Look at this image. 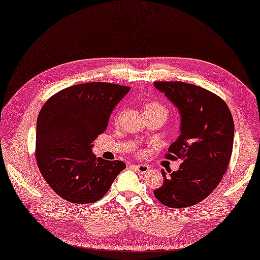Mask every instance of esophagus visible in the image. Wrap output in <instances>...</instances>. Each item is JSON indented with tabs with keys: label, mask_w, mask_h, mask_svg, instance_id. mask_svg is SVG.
<instances>
[{
	"label": "esophagus",
	"mask_w": 260,
	"mask_h": 260,
	"mask_svg": "<svg viewBox=\"0 0 260 260\" xmlns=\"http://www.w3.org/2000/svg\"><path fill=\"white\" fill-rule=\"evenodd\" d=\"M132 167L135 168L139 172V174H142V175H144V174H146V172L149 171V167L147 166V165H133Z\"/></svg>",
	"instance_id": "1"
}]
</instances>
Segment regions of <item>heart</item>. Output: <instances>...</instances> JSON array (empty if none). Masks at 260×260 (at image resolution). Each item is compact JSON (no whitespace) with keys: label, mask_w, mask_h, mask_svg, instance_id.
Instances as JSON below:
<instances>
[{"label":"heart","mask_w":260,"mask_h":260,"mask_svg":"<svg viewBox=\"0 0 260 260\" xmlns=\"http://www.w3.org/2000/svg\"><path fill=\"white\" fill-rule=\"evenodd\" d=\"M145 112H162L166 113V109L159 103H152L145 107Z\"/></svg>","instance_id":"1"}]
</instances>
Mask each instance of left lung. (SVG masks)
I'll use <instances>...</instances> for the list:
<instances>
[{
	"mask_svg": "<svg viewBox=\"0 0 260 260\" xmlns=\"http://www.w3.org/2000/svg\"><path fill=\"white\" fill-rule=\"evenodd\" d=\"M179 109L181 135L166 157L181 159L178 171L161 170L162 186L154 191L165 206L185 208L199 204L215 190L229 166L234 122L225 102L199 85L181 81H156Z\"/></svg>",
	"mask_w": 260,
	"mask_h": 260,
	"instance_id": "1",
	"label": "left lung"
}]
</instances>
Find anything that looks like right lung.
I'll return each instance as SVG.
<instances>
[{
    "instance_id": "obj_1",
    "label": "right lung",
    "mask_w": 260,
    "mask_h": 260,
    "mask_svg": "<svg viewBox=\"0 0 260 260\" xmlns=\"http://www.w3.org/2000/svg\"><path fill=\"white\" fill-rule=\"evenodd\" d=\"M130 90L107 82L76 84L54 94L37 120L36 159L52 190L70 203L89 204L107 193L125 168L92 153L115 106Z\"/></svg>"
}]
</instances>
